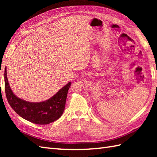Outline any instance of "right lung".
<instances>
[{
    "label": "right lung",
    "instance_id": "obj_1",
    "mask_svg": "<svg viewBox=\"0 0 157 157\" xmlns=\"http://www.w3.org/2000/svg\"><path fill=\"white\" fill-rule=\"evenodd\" d=\"M4 76L6 98L11 108L20 117L39 125L48 124L61 117L65 110L67 96L71 85V82L49 99L40 102H33L20 98L13 93L6 76V68L5 69Z\"/></svg>",
    "mask_w": 157,
    "mask_h": 157
}]
</instances>
